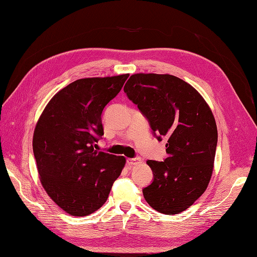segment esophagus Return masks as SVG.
Here are the masks:
<instances>
[{
	"label": "esophagus",
	"instance_id": "esophagus-1",
	"mask_svg": "<svg viewBox=\"0 0 257 257\" xmlns=\"http://www.w3.org/2000/svg\"><path fill=\"white\" fill-rule=\"evenodd\" d=\"M141 162V159L140 158H134V159H127V163L128 165L133 166V165H136Z\"/></svg>",
	"mask_w": 257,
	"mask_h": 257
}]
</instances>
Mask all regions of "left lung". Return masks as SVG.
<instances>
[{"label":"left lung","instance_id":"1","mask_svg":"<svg viewBox=\"0 0 257 257\" xmlns=\"http://www.w3.org/2000/svg\"><path fill=\"white\" fill-rule=\"evenodd\" d=\"M123 91L158 140L168 141L164 162L147 161L154 178L142 190L145 199L161 213L186 210L212 175L218 130L210 107L192 85L171 74H133Z\"/></svg>","mask_w":257,"mask_h":257}]
</instances>
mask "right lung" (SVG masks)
<instances>
[{
    "label": "right lung",
    "mask_w": 257,
    "mask_h": 257,
    "mask_svg": "<svg viewBox=\"0 0 257 257\" xmlns=\"http://www.w3.org/2000/svg\"><path fill=\"white\" fill-rule=\"evenodd\" d=\"M129 74L86 77L60 89L40 115L33 150L48 196L74 217L103 206L126 164L123 157L99 152L101 114Z\"/></svg>",
    "instance_id": "add662e5"
}]
</instances>
